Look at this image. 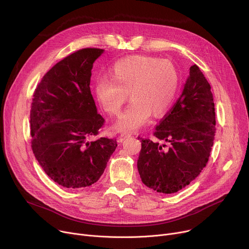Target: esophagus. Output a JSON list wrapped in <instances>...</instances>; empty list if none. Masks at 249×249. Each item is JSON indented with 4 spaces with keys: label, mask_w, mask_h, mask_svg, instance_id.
Listing matches in <instances>:
<instances>
[{
    "label": "esophagus",
    "mask_w": 249,
    "mask_h": 249,
    "mask_svg": "<svg viewBox=\"0 0 249 249\" xmlns=\"http://www.w3.org/2000/svg\"><path fill=\"white\" fill-rule=\"evenodd\" d=\"M130 136L129 135H125V134H121L119 137H118V142H120V143H122V142L125 140V139H127V138H129Z\"/></svg>",
    "instance_id": "obj_1"
}]
</instances>
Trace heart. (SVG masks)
Returning <instances> with one entry per match:
<instances>
[{
	"instance_id": "heart-1",
	"label": "heart",
	"mask_w": 249,
	"mask_h": 249,
	"mask_svg": "<svg viewBox=\"0 0 249 249\" xmlns=\"http://www.w3.org/2000/svg\"><path fill=\"white\" fill-rule=\"evenodd\" d=\"M110 82L100 80L95 86L96 98L110 116L118 115L128 99L127 109L113 128L133 133L154 117L164 115L172 106L179 78L174 66L151 56L134 55L116 62L109 71Z\"/></svg>"
}]
</instances>
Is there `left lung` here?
<instances>
[{
	"mask_svg": "<svg viewBox=\"0 0 249 249\" xmlns=\"http://www.w3.org/2000/svg\"><path fill=\"white\" fill-rule=\"evenodd\" d=\"M216 133L211 86L197 65L190 67L180 97L156 127L160 142L142 139L137 166L143 183L163 194L189 185L206 166Z\"/></svg>",
	"mask_w": 249,
	"mask_h": 249,
	"instance_id": "obj_1",
	"label": "left lung"
}]
</instances>
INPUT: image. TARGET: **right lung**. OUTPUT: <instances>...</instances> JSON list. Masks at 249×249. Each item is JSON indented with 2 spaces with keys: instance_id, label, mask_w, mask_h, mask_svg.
<instances>
[{
  "instance_id": "right-lung-1",
  "label": "right lung",
  "mask_w": 249,
  "mask_h": 249,
  "mask_svg": "<svg viewBox=\"0 0 249 249\" xmlns=\"http://www.w3.org/2000/svg\"><path fill=\"white\" fill-rule=\"evenodd\" d=\"M104 52L85 48L64 58L44 75L30 110L33 154L45 173L66 188L95 183L117 147L96 136L104 123L90 92L91 69Z\"/></svg>"
}]
</instances>
